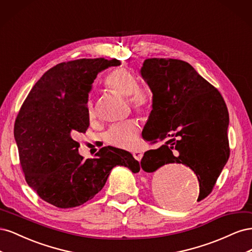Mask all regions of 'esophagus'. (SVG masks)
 Segmentation results:
<instances>
[{
  "instance_id": "1",
  "label": "esophagus",
  "mask_w": 252,
  "mask_h": 252,
  "mask_svg": "<svg viewBox=\"0 0 252 252\" xmlns=\"http://www.w3.org/2000/svg\"><path fill=\"white\" fill-rule=\"evenodd\" d=\"M133 158L136 159V161H141V158H142V157H143V154L142 152L140 151V150H135V151H133Z\"/></svg>"
}]
</instances>
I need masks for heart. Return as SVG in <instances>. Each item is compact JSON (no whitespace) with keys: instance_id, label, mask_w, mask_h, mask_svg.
Masks as SVG:
<instances>
[{"instance_id":"1","label":"heart","mask_w":252,"mask_h":252,"mask_svg":"<svg viewBox=\"0 0 252 252\" xmlns=\"http://www.w3.org/2000/svg\"><path fill=\"white\" fill-rule=\"evenodd\" d=\"M105 85L114 94L127 96L130 107L139 113H149L154 107V95L146 88L138 86V79L133 72L120 68L112 71L105 81ZM87 118L90 122L95 119L94 104H87ZM141 123L138 119L127 120L111 126L104 134L105 143L119 149H133L139 144Z\"/></svg>"}]
</instances>
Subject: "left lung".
<instances>
[{
    "label": "left lung",
    "mask_w": 252,
    "mask_h": 252,
    "mask_svg": "<svg viewBox=\"0 0 252 252\" xmlns=\"http://www.w3.org/2000/svg\"><path fill=\"white\" fill-rule=\"evenodd\" d=\"M141 73L154 94L143 139L150 144L163 142L145 152L142 169L156 172L167 164L189 167L199 181L200 202L211 193L230 155L224 98L184 61L147 59ZM169 202L175 207L186 204L178 196Z\"/></svg>",
    "instance_id": "8db88e82"
}]
</instances>
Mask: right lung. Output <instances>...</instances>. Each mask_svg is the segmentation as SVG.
<instances>
[{
  "label": "right lung",
  "instance_id": "right-lung-1",
  "mask_svg": "<svg viewBox=\"0 0 252 252\" xmlns=\"http://www.w3.org/2000/svg\"><path fill=\"white\" fill-rule=\"evenodd\" d=\"M117 59H80L45 72L23 103L14 123L20 163L29 187L58 208L83 205L101 191L113 167L133 173L140 164L130 152L103 147L84 159L74 140L85 133L88 93L98 72L119 66Z\"/></svg>",
  "mask_w": 252,
  "mask_h": 252
}]
</instances>
